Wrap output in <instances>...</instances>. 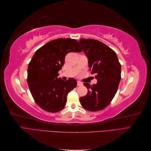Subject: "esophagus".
<instances>
[{
  "instance_id": "esophagus-1",
  "label": "esophagus",
  "mask_w": 151,
  "mask_h": 151,
  "mask_svg": "<svg viewBox=\"0 0 151 151\" xmlns=\"http://www.w3.org/2000/svg\"><path fill=\"white\" fill-rule=\"evenodd\" d=\"M82 85H83V83H81V82L80 81H77V86H82Z\"/></svg>"
}]
</instances>
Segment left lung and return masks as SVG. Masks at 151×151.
<instances>
[{"instance_id":"obj_1","label":"left lung","mask_w":151,"mask_h":151,"mask_svg":"<svg viewBox=\"0 0 151 151\" xmlns=\"http://www.w3.org/2000/svg\"><path fill=\"white\" fill-rule=\"evenodd\" d=\"M79 44L88 60L91 74L97 83H84L88 94L80 98L83 108L97 111L106 108L116 93L121 79V65L116 53L107 45L93 39H81Z\"/></svg>"}]
</instances>
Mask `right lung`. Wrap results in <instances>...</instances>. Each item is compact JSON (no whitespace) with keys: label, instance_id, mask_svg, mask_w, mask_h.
<instances>
[{"label":"right lung","instance_id":"obj_1","mask_svg":"<svg viewBox=\"0 0 151 151\" xmlns=\"http://www.w3.org/2000/svg\"><path fill=\"white\" fill-rule=\"evenodd\" d=\"M77 41L58 38L50 41L35 52L28 68V84L35 102L45 111L56 113L65 107L67 96L77 86L74 78H58L66 55L81 52Z\"/></svg>","mask_w":151,"mask_h":151}]
</instances>
